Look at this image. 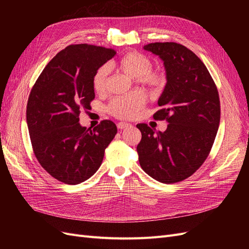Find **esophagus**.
Instances as JSON below:
<instances>
[{
	"instance_id": "esophagus-1",
	"label": "esophagus",
	"mask_w": 249,
	"mask_h": 249,
	"mask_svg": "<svg viewBox=\"0 0 249 249\" xmlns=\"http://www.w3.org/2000/svg\"><path fill=\"white\" fill-rule=\"evenodd\" d=\"M129 126H131V124L129 123L120 122V123L117 124V127H118L119 130H124V129H125V127H129Z\"/></svg>"
}]
</instances>
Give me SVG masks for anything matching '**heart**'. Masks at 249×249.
I'll list each match as a JSON object with an SVG mask.
<instances>
[{"label": "heart", "instance_id": "b5f03b06", "mask_svg": "<svg viewBox=\"0 0 249 249\" xmlns=\"http://www.w3.org/2000/svg\"><path fill=\"white\" fill-rule=\"evenodd\" d=\"M150 60L141 53L129 52L112 62V66L127 77L135 78L138 83L146 85L155 91H160L166 84V74L162 71L150 70ZM108 69L101 66L93 76L92 85L96 93H103L106 88ZM147 95L142 90L132 93L116 96L109 102L107 110L111 115L120 119H130L136 116L144 107Z\"/></svg>", "mask_w": 249, "mask_h": 249}]
</instances>
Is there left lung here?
I'll use <instances>...</instances> for the list:
<instances>
[{
    "instance_id": "8db88e82",
    "label": "left lung",
    "mask_w": 249,
    "mask_h": 249,
    "mask_svg": "<svg viewBox=\"0 0 249 249\" xmlns=\"http://www.w3.org/2000/svg\"><path fill=\"white\" fill-rule=\"evenodd\" d=\"M145 51L164 62L167 83L154 114L168 123L165 132L139 124L137 145L141 168L164 184L191 177L206 161L220 123V101L206 65L192 51L177 42H155Z\"/></svg>"
}]
</instances>
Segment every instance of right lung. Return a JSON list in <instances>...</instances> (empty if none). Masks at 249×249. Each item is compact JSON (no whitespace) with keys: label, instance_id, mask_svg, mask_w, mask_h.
<instances>
[{"label":"right lung","instance_id":"obj_1","mask_svg":"<svg viewBox=\"0 0 249 249\" xmlns=\"http://www.w3.org/2000/svg\"><path fill=\"white\" fill-rule=\"evenodd\" d=\"M116 55L112 49L71 44L53 58L30 92L27 124L41 166L64 184L77 185L100 168L117 127L103 120L93 129L79 123L94 99L95 71Z\"/></svg>","mask_w":249,"mask_h":249}]
</instances>
